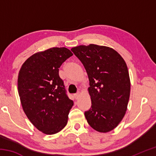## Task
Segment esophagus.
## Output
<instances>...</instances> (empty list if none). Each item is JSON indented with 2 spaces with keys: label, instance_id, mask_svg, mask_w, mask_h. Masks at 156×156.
<instances>
[{
  "label": "esophagus",
  "instance_id": "esophagus-1",
  "mask_svg": "<svg viewBox=\"0 0 156 156\" xmlns=\"http://www.w3.org/2000/svg\"><path fill=\"white\" fill-rule=\"evenodd\" d=\"M73 96H74V98H75L76 99H78V98L79 97V96H80V94H79V93H76V94H73Z\"/></svg>",
  "mask_w": 156,
  "mask_h": 156
}]
</instances>
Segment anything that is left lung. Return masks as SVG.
<instances>
[{
	"label": "left lung",
	"instance_id": "1",
	"mask_svg": "<svg viewBox=\"0 0 156 156\" xmlns=\"http://www.w3.org/2000/svg\"><path fill=\"white\" fill-rule=\"evenodd\" d=\"M72 51L87 73L91 107L84 112L89 125L99 132L113 130L125 115L130 96L127 66L114 49L90 44Z\"/></svg>",
	"mask_w": 156,
	"mask_h": 156
}]
</instances>
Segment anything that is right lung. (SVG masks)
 Instances as JSON below:
<instances>
[{"instance_id": "add662e5", "label": "right lung", "mask_w": 156, "mask_h": 156, "mask_svg": "<svg viewBox=\"0 0 156 156\" xmlns=\"http://www.w3.org/2000/svg\"><path fill=\"white\" fill-rule=\"evenodd\" d=\"M72 55L65 47H53L32 55L20 68L18 90L23 111L45 134L56 133L65 127L73 105L59 76L60 67Z\"/></svg>"}]
</instances>
